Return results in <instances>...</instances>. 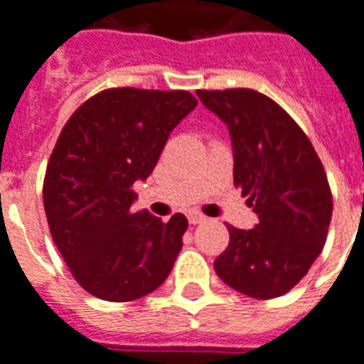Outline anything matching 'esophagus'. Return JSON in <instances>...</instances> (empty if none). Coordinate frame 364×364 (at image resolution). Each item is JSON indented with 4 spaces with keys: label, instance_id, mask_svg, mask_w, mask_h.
Returning a JSON list of instances; mask_svg holds the SVG:
<instances>
[{
    "label": "esophagus",
    "instance_id": "esophagus-1",
    "mask_svg": "<svg viewBox=\"0 0 364 364\" xmlns=\"http://www.w3.org/2000/svg\"><path fill=\"white\" fill-rule=\"evenodd\" d=\"M188 220H190V224H201L207 220V217L198 211H192V213H188Z\"/></svg>",
    "mask_w": 364,
    "mask_h": 364
}]
</instances>
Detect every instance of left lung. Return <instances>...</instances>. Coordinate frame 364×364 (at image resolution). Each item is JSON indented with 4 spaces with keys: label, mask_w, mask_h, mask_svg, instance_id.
<instances>
[{
    "label": "left lung",
    "mask_w": 364,
    "mask_h": 364,
    "mask_svg": "<svg viewBox=\"0 0 364 364\" xmlns=\"http://www.w3.org/2000/svg\"><path fill=\"white\" fill-rule=\"evenodd\" d=\"M226 122L234 147V186L259 217L251 230L228 226L217 257L220 280L257 299L288 294L321 255L332 218V192L315 147L269 95L250 88L198 90Z\"/></svg>",
    "instance_id": "8db88e82"
}]
</instances>
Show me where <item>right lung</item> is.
Instances as JSON below:
<instances>
[{
	"mask_svg": "<svg viewBox=\"0 0 364 364\" xmlns=\"http://www.w3.org/2000/svg\"><path fill=\"white\" fill-rule=\"evenodd\" d=\"M198 100L186 90L109 88L63 127L43 178L49 232L75 280L105 301L151 294L182 250L188 220L132 213L134 182L153 172L172 128Z\"/></svg>",
	"mask_w": 364,
	"mask_h": 364,
	"instance_id": "obj_1",
	"label": "right lung"
}]
</instances>
